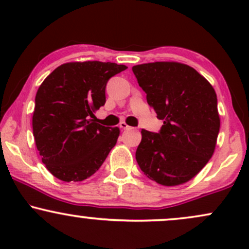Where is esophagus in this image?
<instances>
[{
	"label": "esophagus",
	"mask_w": 249,
	"mask_h": 249,
	"mask_svg": "<svg viewBox=\"0 0 249 249\" xmlns=\"http://www.w3.org/2000/svg\"><path fill=\"white\" fill-rule=\"evenodd\" d=\"M119 127H121L122 130H127V128H130V126H128V125L125 122L119 123Z\"/></svg>",
	"instance_id": "obj_1"
}]
</instances>
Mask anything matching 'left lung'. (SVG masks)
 <instances>
[{
    "mask_svg": "<svg viewBox=\"0 0 249 249\" xmlns=\"http://www.w3.org/2000/svg\"><path fill=\"white\" fill-rule=\"evenodd\" d=\"M132 71L157 118L164 121L159 132L142 130L137 162L158 184H184L213 156L220 130L215 91L198 71L181 63H147L134 65Z\"/></svg>",
    "mask_w": 249,
    "mask_h": 249,
    "instance_id": "left-lung-1",
    "label": "left lung"
}]
</instances>
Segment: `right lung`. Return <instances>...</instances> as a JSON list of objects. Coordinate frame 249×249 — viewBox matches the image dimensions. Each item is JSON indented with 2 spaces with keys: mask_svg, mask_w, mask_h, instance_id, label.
Segmentation results:
<instances>
[{
  "mask_svg": "<svg viewBox=\"0 0 249 249\" xmlns=\"http://www.w3.org/2000/svg\"><path fill=\"white\" fill-rule=\"evenodd\" d=\"M125 65L65 63L50 73L35 98L33 131L43 164L63 181H82L96 173L119 136L118 127L98 124L105 88Z\"/></svg>",
  "mask_w": 249,
  "mask_h": 249,
  "instance_id": "add662e5",
  "label": "right lung"
}]
</instances>
